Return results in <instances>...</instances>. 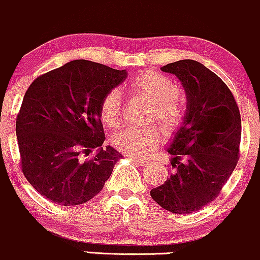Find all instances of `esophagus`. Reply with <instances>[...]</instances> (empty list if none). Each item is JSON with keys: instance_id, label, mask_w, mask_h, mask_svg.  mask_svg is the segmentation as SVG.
<instances>
[{"instance_id": "34e87169", "label": "esophagus", "mask_w": 260, "mask_h": 260, "mask_svg": "<svg viewBox=\"0 0 260 260\" xmlns=\"http://www.w3.org/2000/svg\"><path fill=\"white\" fill-rule=\"evenodd\" d=\"M134 161L138 162L140 166H142V167H147V166L150 165V162H148V161H142V159H136V158H134Z\"/></svg>"}]
</instances>
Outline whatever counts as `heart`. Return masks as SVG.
Here are the masks:
<instances>
[{
  "label": "heart",
  "mask_w": 260,
  "mask_h": 260,
  "mask_svg": "<svg viewBox=\"0 0 260 260\" xmlns=\"http://www.w3.org/2000/svg\"><path fill=\"white\" fill-rule=\"evenodd\" d=\"M130 89L151 102V119L159 121L165 133L172 134L182 126L185 118V103L179 94V87L167 76L156 71H145L129 83ZM101 118L104 124L116 126L121 120L122 98L118 89L106 93L101 102ZM157 127L138 129L125 127L116 131L110 141L113 146L135 157H146L161 142Z\"/></svg>",
  "instance_id": "1"
}]
</instances>
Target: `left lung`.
<instances>
[{
	"label": "left lung",
	"instance_id": "1",
	"mask_svg": "<svg viewBox=\"0 0 260 260\" xmlns=\"http://www.w3.org/2000/svg\"><path fill=\"white\" fill-rule=\"evenodd\" d=\"M182 82L186 112L167 148L173 172L151 198L174 214H191L216 199L240 158L241 114L232 92L208 67L179 60L161 67Z\"/></svg>",
	"mask_w": 260,
	"mask_h": 260
}]
</instances>
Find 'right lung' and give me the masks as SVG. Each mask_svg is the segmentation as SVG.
I'll return each instance as SVG.
<instances>
[{
  "mask_svg": "<svg viewBox=\"0 0 260 260\" xmlns=\"http://www.w3.org/2000/svg\"><path fill=\"white\" fill-rule=\"evenodd\" d=\"M126 74V70L74 60L29 86L17 115L16 134L23 174L44 198L57 205H80L103 189L122 156L112 146H102L106 135L99 108L106 93Z\"/></svg>",
  "mask_w": 260,
  "mask_h": 260,
  "instance_id": "add662e5",
  "label": "right lung"
}]
</instances>
